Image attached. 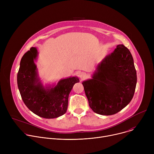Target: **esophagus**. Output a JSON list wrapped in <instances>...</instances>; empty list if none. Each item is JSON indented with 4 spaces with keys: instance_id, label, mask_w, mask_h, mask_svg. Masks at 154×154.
I'll list each match as a JSON object with an SVG mask.
<instances>
[{
    "instance_id": "1",
    "label": "esophagus",
    "mask_w": 154,
    "mask_h": 154,
    "mask_svg": "<svg viewBox=\"0 0 154 154\" xmlns=\"http://www.w3.org/2000/svg\"><path fill=\"white\" fill-rule=\"evenodd\" d=\"M79 77L81 80H83L85 79L86 77V75L85 73H83V72H81L79 74Z\"/></svg>"
}]
</instances>
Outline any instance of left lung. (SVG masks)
<instances>
[{"label": "left lung", "mask_w": 154, "mask_h": 154, "mask_svg": "<svg viewBox=\"0 0 154 154\" xmlns=\"http://www.w3.org/2000/svg\"><path fill=\"white\" fill-rule=\"evenodd\" d=\"M137 82V71L130 51L123 45L98 65L93 79L82 84L92 110L102 115H112L132 99Z\"/></svg>", "instance_id": "obj_1"}]
</instances>
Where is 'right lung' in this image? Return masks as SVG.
I'll return each instance as SVG.
<instances>
[{
	"instance_id": "add662e5",
	"label": "right lung",
	"mask_w": 154,
	"mask_h": 154,
	"mask_svg": "<svg viewBox=\"0 0 154 154\" xmlns=\"http://www.w3.org/2000/svg\"><path fill=\"white\" fill-rule=\"evenodd\" d=\"M37 55L36 48L32 47L22 58L17 75L18 88L24 103L33 113L46 119L58 118L66 112L69 94L79 79H63L55 87L45 88L38 78L34 63Z\"/></svg>"
}]
</instances>
